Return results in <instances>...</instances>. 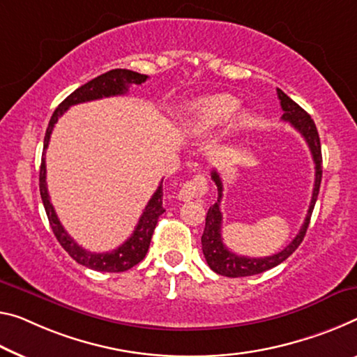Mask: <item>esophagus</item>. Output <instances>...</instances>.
I'll return each instance as SVG.
<instances>
[{
    "mask_svg": "<svg viewBox=\"0 0 357 357\" xmlns=\"http://www.w3.org/2000/svg\"><path fill=\"white\" fill-rule=\"evenodd\" d=\"M207 191V180L204 175L196 174L193 178L188 180L182 185V188L177 193V197L180 201H191L195 197L204 196Z\"/></svg>",
    "mask_w": 357,
    "mask_h": 357,
    "instance_id": "1",
    "label": "esophagus"
}]
</instances>
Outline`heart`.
Wrapping results in <instances>:
<instances>
[{"label":"heart","mask_w":357,"mask_h":357,"mask_svg":"<svg viewBox=\"0 0 357 357\" xmlns=\"http://www.w3.org/2000/svg\"><path fill=\"white\" fill-rule=\"evenodd\" d=\"M239 108V100L231 96H213L204 98L191 109L186 119V126L191 132L196 134H212L233 116L236 109ZM250 116L248 113H241L234 119L233 128L239 129L248 126Z\"/></svg>","instance_id":"b5f03b06"}]
</instances>
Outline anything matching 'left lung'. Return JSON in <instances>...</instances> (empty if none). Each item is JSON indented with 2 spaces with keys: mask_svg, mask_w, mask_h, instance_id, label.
<instances>
[{
  "mask_svg": "<svg viewBox=\"0 0 357 357\" xmlns=\"http://www.w3.org/2000/svg\"><path fill=\"white\" fill-rule=\"evenodd\" d=\"M278 97L279 100H281V108L284 112L282 121H287L290 126H294L301 135H303V139L310 146L312 161H314V169H316L314 188H312L310 209H308V213H306L305 222L301 225L298 234L295 236L292 243H290L287 248H284L281 252H278V254L270 255V257H260V259L238 255L223 244V239H222L223 217L220 212L223 183L218 172L212 171V180L217 185L218 197L215 204L211 206L209 211H207L206 227H204V233L201 236V244H202V254L206 257L207 265L211 266L212 271H215L217 274H222V276H227V278L254 276V274H260L266 270H271V268L278 266L279 263H282L284 260L289 259V257L297 250V248L301 244V241L305 238L312 209H314L317 195H319V186H321V178H322V155H321V140H319V134H317L316 124L311 119L310 114L306 113L298 103H295L287 94H284L281 89H278Z\"/></svg>",
  "mask_w": 357,
  "mask_h": 357,
  "instance_id": "1",
  "label": "left lung"
}]
</instances>
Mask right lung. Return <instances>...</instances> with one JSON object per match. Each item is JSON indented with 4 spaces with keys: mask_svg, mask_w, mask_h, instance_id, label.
<instances>
[{
    "mask_svg": "<svg viewBox=\"0 0 357 357\" xmlns=\"http://www.w3.org/2000/svg\"><path fill=\"white\" fill-rule=\"evenodd\" d=\"M148 76L140 75L137 71H130L126 68H116L109 70L107 73H103L97 78L91 79L89 83L83 84L78 87L75 92L65 98V100L60 103L54 112L51 121L46 129L45 135V146H43V158H41V169H40V193L43 204H45V209L47 213L49 223H51V228L54 234H56L57 241L60 245L68 252L71 259L76 260L79 265L91 268V270L96 271H103V273H121L126 270H130V268L135 266L137 263H140L145 259L148 248H150L151 236L155 231L158 218L162 215L166 209L162 207V182L158 186V190L153 193L151 199L148 201L145 206V211L142 213L139 223L134 229V233L130 234L124 244L119 245L118 249L112 252H105V254H96V252L86 250L75 243V239L65 231V228L60 223L56 211H54V206L51 202V197L47 193V185H46V148L49 145V139H51L52 129L59 118L67 112L71 105H78V103L83 102H91L97 100V98L103 97H112V96H123L128 92L130 84H142L145 83Z\"/></svg>",
    "mask_w": 357,
    "mask_h": 357,
    "instance_id": "right-lung-1",
    "label": "right lung"
}]
</instances>
